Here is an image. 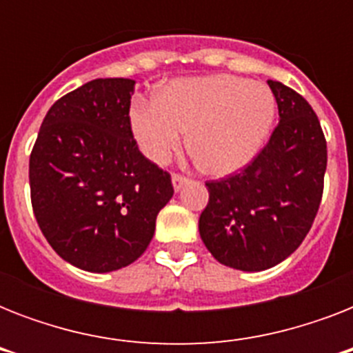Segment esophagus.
I'll list each match as a JSON object with an SVG mask.
<instances>
[{"label":"esophagus","mask_w":353,"mask_h":353,"mask_svg":"<svg viewBox=\"0 0 353 353\" xmlns=\"http://www.w3.org/2000/svg\"><path fill=\"white\" fill-rule=\"evenodd\" d=\"M188 179L185 176H181V174H172V185H174V190L176 192H179L183 188V185L187 183Z\"/></svg>","instance_id":"34e87169"}]
</instances>
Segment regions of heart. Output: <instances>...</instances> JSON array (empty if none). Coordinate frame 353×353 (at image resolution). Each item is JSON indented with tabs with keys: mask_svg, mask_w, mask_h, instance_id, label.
I'll use <instances>...</instances> for the list:
<instances>
[{
	"mask_svg": "<svg viewBox=\"0 0 353 353\" xmlns=\"http://www.w3.org/2000/svg\"><path fill=\"white\" fill-rule=\"evenodd\" d=\"M276 102L263 84L218 74L174 80L157 99L135 102L130 126L150 161L165 165L181 146L210 176H229L263 148L273 128Z\"/></svg>",
	"mask_w": 353,
	"mask_h": 353,
	"instance_id": "b5f03b06",
	"label": "heart"
}]
</instances>
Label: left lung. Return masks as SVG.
<instances>
[{
	"label": "left lung",
	"mask_w": 353,
	"mask_h": 353,
	"mask_svg": "<svg viewBox=\"0 0 353 353\" xmlns=\"http://www.w3.org/2000/svg\"><path fill=\"white\" fill-rule=\"evenodd\" d=\"M279 126L263 150L234 176L207 181L199 236L227 268L263 271L295 252L317 216L326 172V139L307 101L268 80Z\"/></svg>",
	"instance_id": "8db88e82"
}]
</instances>
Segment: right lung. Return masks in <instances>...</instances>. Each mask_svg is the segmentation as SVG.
I'll list each match as a JSON object with an SVG mask.
<instances>
[{"mask_svg":"<svg viewBox=\"0 0 353 353\" xmlns=\"http://www.w3.org/2000/svg\"><path fill=\"white\" fill-rule=\"evenodd\" d=\"M135 80L97 79L57 101L30 152V201L49 245L74 268L110 273L135 262L174 196L130 126Z\"/></svg>","mask_w":353,"mask_h":353,"instance_id":"1","label":"right lung"}]
</instances>
